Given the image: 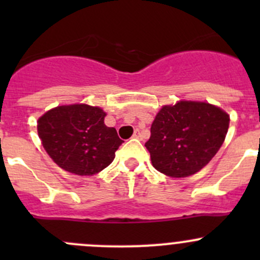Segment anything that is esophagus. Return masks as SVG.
<instances>
[{"mask_svg": "<svg viewBox=\"0 0 260 260\" xmlns=\"http://www.w3.org/2000/svg\"><path fill=\"white\" fill-rule=\"evenodd\" d=\"M133 138H136V140H142V135H141L140 131H136L135 135H133Z\"/></svg>", "mask_w": 260, "mask_h": 260, "instance_id": "34e87169", "label": "esophagus"}]
</instances>
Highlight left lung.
I'll use <instances>...</instances> for the list:
<instances>
[{
    "label": "left lung",
    "instance_id": "1",
    "mask_svg": "<svg viewBox=\"0 0 260 260\" xmlns=\"http://www.w3.org/2000/svg\"><path fill=\"white\" fill-rule=\"evenodd\" d=\"M230 117L220 107L198 101L162 106L146 148L152 166L169 177H187L211 161L224 143Z\"/></svg>",
    "mask_w": 260,
    "mask_h": 260
}]
</instances>
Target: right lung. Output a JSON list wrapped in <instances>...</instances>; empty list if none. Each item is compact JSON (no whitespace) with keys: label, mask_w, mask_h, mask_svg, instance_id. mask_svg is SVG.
<instances>
[{"label":"right lung","mask_w":260,"mask_h":260,"mask_svg":"<svg viewBox=\"0 0 260 260\" xmlns=\"http://www.w3.org/2000/svg\"><path fill=\"white\" fill-rule=\"evenodd\" d=\"M107 113L85 103L57 106L38 119L41 145L62 170L93 176L113 162L123 141L104 124Z\"/></svg>","instance_id":"obj_1"}]
</instances>
